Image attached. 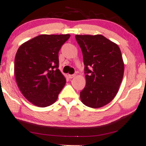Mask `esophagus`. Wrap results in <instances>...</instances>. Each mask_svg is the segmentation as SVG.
Listing matches in <instances>:
<instances>
[{
    "label": "esophagus",
    "instance_id": "1",
    "mask_svg": "<svg viewBox=\"0 0 146 146\" xmlns=\"http://www.w3.org/2000/svg\"><path fill=\"white\" fill-rule=\"evenodd\" d=\"M75 76H76V75H75V74H69L68 75V77L70 78H72L74 77H75Z\"/></svg>",
    "mask_w": 146,
    "mask_h": 146
}]
</instances>
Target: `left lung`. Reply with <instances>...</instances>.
<instances>
[{"label":"left lung","instance_id":"obj_1","mask_svg":"<svg viewBox=\"0 0 146 146\" xmlns=\"http://www.w3.org/2000/svg\"><path fill=\"white\" fill-rule=\"evenodd\" d=\"M83 53L86 84L80 92L83 104L99 108L115 97L121 83L124 63L120 48L101 34L76 35Z\"/></svg>","mask_w":146,"mask_h":146}]
</instances>
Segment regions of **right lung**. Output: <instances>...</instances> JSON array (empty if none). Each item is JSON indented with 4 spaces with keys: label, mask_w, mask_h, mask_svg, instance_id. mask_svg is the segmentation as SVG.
<instances>
[{
    "label": "right lung",
    "mask_w": 146,
    "mask_h": 146,
    "mask_svg": "<svg viewBox=\"0 0 146 146\" xmlns=\"http://www.w3.org/2000/svg\"><path fill=\"white\" fill-rule=\"evenodd\" d=\"M70 34H41L18 49L14 74L18 87L38 107L51 106L58 99L66 79L58 70V52Z\"/></svg>",
    "instance_id": "right-lung-1"
}]
</instances>
